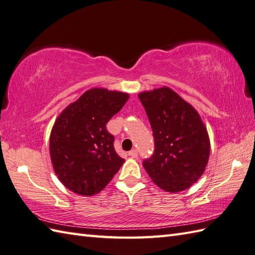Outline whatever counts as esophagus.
<instances>
[{
  "mask_svg": "<svg viewBox=\"0 0 255 255\" xmlns=\"http://www.w3.org/2000/svg\"><path fill=\"white\" fill-rule=\"evenodd\" d=\"M128 155H129V156H131V157H133V158H136V157H137V150L135 149V148H133V149L129 150Z\"/></svg>",
  "mask_w": 255,
  "mask_h": 255,
  "instance_id": "obj_1",
  "label": "esophagus"
}]
</instances>
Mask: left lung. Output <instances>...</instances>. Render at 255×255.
<instances>
[{"instance_id":"left-lung-1","label":"left lung","mask_w":255,"mask_h":255,"mask_svg":"<svg viewBox=\"0 0 255 255\" xmlns=\"http://www.w3.org/2000/svg\"><path fill=\"white\" fill-rule=\"evenodd\" d=\"M153 131L154 153L143 160L159 188L185 190L204 174L210 143L199 114L169 88L138 95Z\"/></svg>"}]
</instances>
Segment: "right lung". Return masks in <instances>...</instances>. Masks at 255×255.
Segmentation results:
<instances>
[{"label": "right lung", "instance_id": "1", "mask_svg": "<svg viewBox=\"0 0 255 255\" xmlns=\"http://www.w3.org/2000/svg\"><path fill=\"white\" fill-rule=\"evenodd\" d=\"M128 93L95 88L67 107L51 129L49 150L58 179L82 196L110 183L124 163L107 124L128 101Z\"/></svg>", "mask_w": 255, "mask_h": 255}]
</instances>
